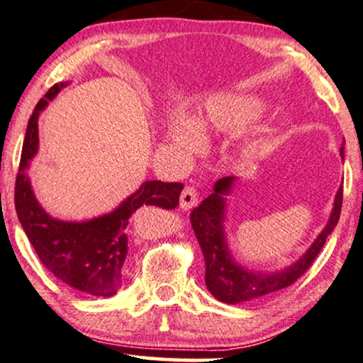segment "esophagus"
Masks as SVG:
<instances>
[{
  "label": "esophagus",
  "instance_id": "34e87169",
  "mask_svg": "<svg viewBox=\"0 0 363 363\" xmlns=\"http://www.w3.org/2000/svg\"><path fill=\"white\" fill-rule=\"evenodd\" d=\"M197 201H199V196H197L194 187L186 186L181 192V207H182V209H184V211L192 209V207L197 204Z\"/></svg>",
  "mask_w": 363,
  "mask_h": 363
}]
</instances>
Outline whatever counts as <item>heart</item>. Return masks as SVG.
I'll list each match as a JSON object with an SVG mask.
<instances>
[{"mask_svg":"<svg viewBox=\"0 0 363 363\" xmlns=\"http://www.w3.org/2000/svg\"><path fill=\"white\" fill-rule=\"evenodd\" d=\"M264 103L249 94H219L202 104L192 121L176 119L169 128V136L177 147L184 151H196L202 144L204 133H232L242 129L262 114ZM257 143L247 144L254 151Z\"/></svg>","mask_w":363,"mask_h":363,"instance_id":"1","label":"heart"}]
</instances>
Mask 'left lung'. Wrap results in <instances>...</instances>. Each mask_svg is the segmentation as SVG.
Returning <instances> with one entry per match:
<instances>
[{"label": "left lung", "mask_w": 363, "mask_h": 363, "mask_svg": "<svg viewBox=\"0 0 363 363\" xmlns=\"http://www.w3.org/2000/svg\"><path fill=\"white\" fill-rule=\"evenodd\" d=\"M340 156L344 159V147H340ZM232 182H234V177H222L216 182L214 192L192 209L191 224L202 254H204L206 286L209 292L220 302L240 303L292 286L298 277L307 272V269L311 267L322 250L328 234L335 229L337 222H339L344 187L340 186L337 191L330 219L306 255L282 272L259 274L249 272L239 264H235L227 249L222 222H224L225 209L224 196L229 194Z\"/></svg>", "instance_id": "left-lung-1"}]
</instances>
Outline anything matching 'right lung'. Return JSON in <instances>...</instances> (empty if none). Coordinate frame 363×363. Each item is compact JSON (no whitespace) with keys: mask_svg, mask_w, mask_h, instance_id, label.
Returning a JSON list of instances; mask_svg holds the SVG:
<instances>
[{"mask_svg":"<svg viewBox=\"0 0 363 363\" xmlns=\"http://www.w3.org/2000/svg\"><path fill=\"white\" fill-rule=\"evenodd\" d=\"M66 84H55L36 104L24 136L14 186V206L26 238L46 269L76 291L111 297L121 287V269L128 254L125 227L143 206L176 209L182 182L146 181L118 209L86 222L52 219L33 194L26 169L38 152V118Z\"/></svg>","mask_w":363,"mask_h":363,"instance_id":"add662e5","label":"right lung"}]
</instances>
